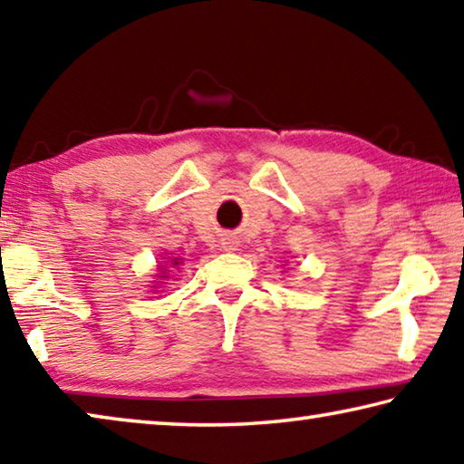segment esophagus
<instances>
[{
    "mask_svg": "<svg viewBox=\"0 0 464 464\" xmlns=\"http://www.w3.org/2000/svg\"><path fill=\"white\" fill-rule=\"evenodd\" d=\"M223 247H225L227 251L237 249V241H233V239H225V241H223Z\"/></svg>",
    "mask_w": 464,
    "mask_h": 464,
    "instance_id": "1",
    "label": "esophagus"
}]
</instances>
